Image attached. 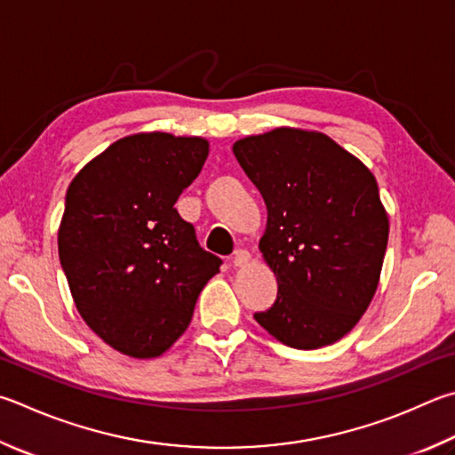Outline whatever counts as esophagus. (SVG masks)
Instances as JSON below:
<instances>
[{"mask_svg":"<svg viewBox=\"0 0 455 455\" xmlns=\"http://www.w3.org/2000/svg\"><path fill=\"white\" fill-rule=\"evenodd\" d=\"M249 262H251V252H249V251L238 249V251L235 252V256H233V267L243 268V267H246V264H249Z\"/></svg>","mask_w":455,"mask_h":455,"instance_id":"34e87169","label":"esophagus"}]
</instances>
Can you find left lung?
I'll return each mask as SVG.
<instances>
[{
  "mask_svg": "<svg viewBox=\"0 0 455 455\" xmlns=\"http://www.w3.org/2000/svg\"><path fill=\"white\" fill-rule=\"evenodd\" d=\"M233 153L267 204L259 249L278 296L254 320L291 348L316 350L358 324L379 283L390 220L378 183L334 139L276 127Z\"/></svg>",
  "mask_w": 455,
  "mask_h": 455,
  "instance_id": "left-lung-1",
  "label": "left lung"
}]
</instances>
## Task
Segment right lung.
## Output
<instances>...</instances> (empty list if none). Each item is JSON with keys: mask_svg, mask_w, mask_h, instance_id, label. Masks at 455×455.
<instances>
[{"mask_svg": "<svg viewBox=\"0 0 455 455\" xmlns=\"http://www.w3.org/2000/svg\"><path fill=\"white\" fill-rule=\"evenodd\" d=\"M206 156L204 137L133 133L69 183L57 230L61 267L81 318L125 356L167 352L220 268L175 209Z\"/></svg>", "mask_w": 455, "mask_h": 455, "instance_id": "1", "label": "right lung"}]
</instances>
